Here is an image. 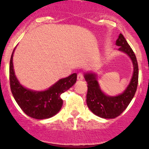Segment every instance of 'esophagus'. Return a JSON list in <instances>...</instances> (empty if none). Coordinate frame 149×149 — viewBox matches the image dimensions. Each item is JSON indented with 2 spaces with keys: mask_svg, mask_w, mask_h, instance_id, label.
<instances>
[{
  "mask_svg": "<svg viewBox=\"0 0 149 149\" xmlns=\"http://www.w3.org/2000/svg\"><path fill=\"white\" fill-rule=\"evenodd\" d=\"M77 78H78V80H83L84 79V76H83V74L82 73H79L77 76Z\"/></svg>",
  "mask_w": 149,
  "mask_h": 149,
  "instance_id": "obj_1",
  "label": "esophagus"
}]
</instances>
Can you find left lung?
<instances>
[{"mask_svg": "<svg viewBox=\"0 0 149 149\" xmlns=\"http://www.w3.org/2000/svg\"><path fill=\"white\" fill-rule=\"evenodd\" d=\"M116 45L119 46L118 50L125 52L130 57L134 66L131 81L126 90L118 96H108L101 90L96 74L88 73L84 76L88 83L87 105L94 114L103 118H115L120 115L130 103L137 88L139 68L132 49L121 33L116 40Z\"/></svg>", "mask_w": 149, "mask_h": 149, "instance_id": "8db88e82", "label": "left lung"}]
</instances>
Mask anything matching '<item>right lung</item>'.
I'll use <instances>...</instances> for the list:
<instances>
[{"label": "right lung", "mask_w": 149, "mask_h": 149, "mask_svg": "<svg viewBox=\"0 0 149 149\" xmlns=\"http://www.w3.org/2000/svg\"><path fill=\"white\" fill-rule=\"evenodd\" d=\"M13 50L10 61V83L11 92L22 110L29 117L46 119L56 115L60 111L63 101L60 95L72 87L76 82L77 74L58 80L45 91H33L24 88L15 76L13 68Z\"/></svg>", "instance_id": "right-lung-1"}]
</instances>
